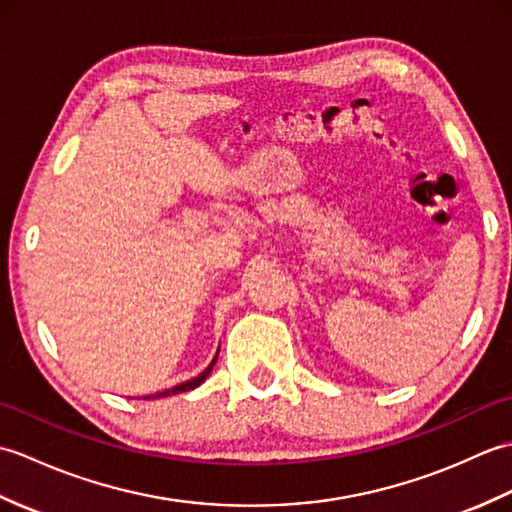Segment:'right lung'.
<instances>
[{
  "instance_id": "add662e5",
  "label": "right lung",
  "mask_w": 512,
  "mask_h": 512,
  "mask_svg": "<svg viewBox=\"0 0 512 512\" xmlns=\"http://www.w3.org/2000/svg\"><path fill=\"white\" fill-rule=\"evenodd\" d=\"M215 361H217V356L213 358L211 361V365L204 369L202 374H198L195 378H191V380H184V383H180V385H176V387H171V389H165V391H156V394H149V396H145L143 400H158V398H167V396H173V394H182V391H191V389H195V387H200L206 378H209V374H211V369H213V365H215Z\"/></svg>"
}]
</instances>
